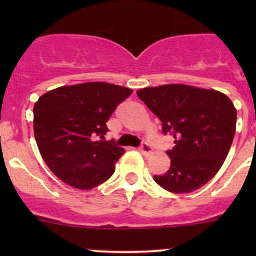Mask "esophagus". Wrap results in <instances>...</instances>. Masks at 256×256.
I'll use <instances>...</instances> for the list:
<instances>
[{
	"label": "esophagus",
	"instance_id": "esophagus-1",
	"mask_svg": "<svg viewBox=\"0 0 256 256\" xmlns=\"http://www.w3.org/2000/svg\"><path fill=\"white\" fill-rule=\"evenodd\" d=\"M140 152L142 154H144V156H148V154H151V152H152V148H151V146H150L148 144H141V147H140Z\"/></svg>",
	"mask_w": 256,
	"mask_h": 256
}]
</instances>
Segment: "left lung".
<instances>
[{"label":"left lung","instance_id":"1","mask_svg":"<svg viewBox=\"0 0 256 256\" xmlns=\"http://www.w3.org/2000/svg\"><path fill=\"white\" fill-rule=\"evenodd\" d=\"M138 96L162 121L174 146L171 166L154 182L172 193H190L220 170L236 135V109L226 94L186 84L144 88Z\"/></svg>","mask_w":256,"mask_h":256}]
</instances>
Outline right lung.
I'll list each match as a JSON object with an SVG mask.
<instances>
[{"label":"right lung","instance_id":"1","mask_svg":"<svg viewBox=\"0 0 256 256\" xmlns=\"http://www.w3.org/2000/svg\"><path fill=\"white\" fill-rule=\"evenodd\" d=\"M131 94L128 88L89 82L49 90L36 102V142L46 164L62 182L89 190L112 176L125 150L97 136L104 140L109 131L106 121Z\"/></svg>","mask_w":256,"mask_h":256}]
</instances>
